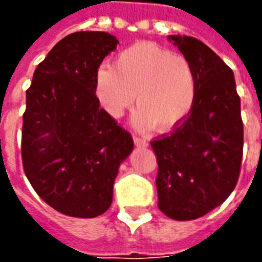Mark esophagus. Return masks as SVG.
<instances>
[{"instance_id": "34e87169", "label": "esophagus", "mask_w": 262, "mask_h": 262, "mask_svg": "<svg viewBox=\"0 0 262 262\" xmlns=\"http://www.w3.org/2000/svg\"><path fill=\"white\" fill-rule=\"evenodd\" d=\"M133 142H135V144H136L137 147H144V146H147L146 139H142V137L133 136Z\"/></svg>"}]
</instances>
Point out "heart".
Segmentation results:
<instances>
[{
    "mask_svg": "<svg viewBox=\"0 0 262 262\" xmlns=\"http://www.w3.org/2000/svg\"><path fill=\"white\" fill-rule=\"evenodd\" d=\"M136 94L133 115L137 129L170 130L191 112L196 97V78L184 56L154 43L139 42L122 50L115 67L101 66L95 73V95L102 109L120 118Z\"/></svg>",
    "mask_w": 262,
    "mask_h": 262,
    "instance_id": "b5f03b06",
    "label": "heart"
}]
</instances>
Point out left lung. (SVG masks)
I'll return each instance as SVG.
<instances>
[{
	"label": "left lung",
	"instance_id": "8db88e82",
	"mask_svg": "<svg viewBox=\"0 0 262 262\" xmlns=\"http://www.w3.org/2000/svg\"><path fill=\"white\" fill-rule=\"evenodd\" d=\"M196 78L191 112L170 135L151 142L157 157L159 208L174 220L209 213L236 187L243 157V122L234 74L205 43L170 35Z\"/></svg>",
	"mask_w": 262,
	"mask_h": 262
}]
</instances>
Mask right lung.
<instances>
[{
  "mask_svg": "<svg viewBox=\"0 0 262 262\" xmlns=\"http://www.w3.org/2000/svg\"><path fill=\"white\" fill-rule=\"evenodd\" d=\"M118 43L106 32L71 33L37 66L26 91L24 170L37 195L67 216L106 212L119 165L133 150L130 135L95 95V73Z\"/></svg>",
  "mask_w": 262,
  "mask_h": 262,
  "instance_id": "1",
  "label": "right lung"
}]
</instances>
